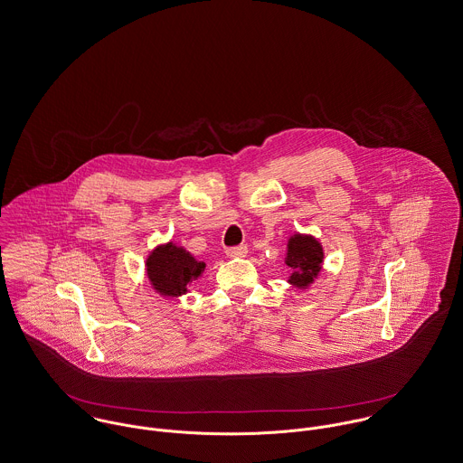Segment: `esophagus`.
<instances>
[{"label": "esophagus", "mask_w": 463, "mask_h": 463, "mask_svg": "<svg viewBox=\"0 0 463 463\" xmlns=\"http://www.w3.org/2000/svg\"><path fill=\"white\" fill-rule=\"evenodd\" d=\"M249 254V249L245 245H240V247H232L227 250V257L231 259H240V257H245Z\"/></svg>", "instance_id": "obj_1"}]
</instances>
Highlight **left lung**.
<instances>
[{
  "instance_id": "1",
  "label": "left lung",
  "mask_w": 463,
  "mask_h": 463,
  "mask_svg": "<svg viewBox=\"0 0 463 463\" xmlns=\"http://www.w3.org/2000/svg\"><path fill=\"white\" fill-rule=\"evenodd\" d=\"M323 264V247L310 234H293L288 240L286 266L291 268V275L288 282L304 291L317 279Z\"/></svg>"
}]
</instances>
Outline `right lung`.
Wrapping results in <instances>:
<instances>
[{
    "label": "right lung",
    "instance_id": "1",
    "mask_svg": "<svg viewBox=\"0 0 463 463\" xmlns=\"http://www.w3.org/2000/svg\"><path fill=\"white\" fill-rule=\"evenodd\" d=\"M206 269V262L195 259L186 249L168 241L157 245L146 259V273L157 295L177 298L188 293L190 284Z\"/></svg>",
    "mask_w": 463,
    "mask_h": 463
}]
</instances>
